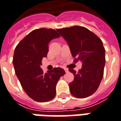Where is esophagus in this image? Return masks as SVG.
Listing matches in <instances>:
<instances>
[{"mask_svg": "<svg viewBox=\"0 0 121 121\" xmlns=\"http://www.w3.org/2000/svg\"><path fill=\"white\" fill-rule=\"evenodd\" d=\"M64 70H65V72L66 73H68V72H69L68 69L66 68H64Z\"/></svg>", "mask_w": 121, "mask_h": 121, "instance_id": "1", "label": "esophagus"}]
</instances>
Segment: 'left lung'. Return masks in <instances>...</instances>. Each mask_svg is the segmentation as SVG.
<instances>
[{
  "label": "left lung",
  "instance_id": "left-lung-1",
  "mask_svg": "<svg viewBox=\"0 0 121 121\" xmlns=\"http://www.w3.org/2000/svg\"><path fill=\"white\" fill-rule=\"evenodd\" d=\"M57 31L67 41L73 61L82 63L78 72L69 68L74 76L73 81L69 84L71 94L78 98L91 96L98 89L104 75L105 49L102 40L81 26L57 29Z\"/></svg>",
  "mask_w": 121,
  "mask_h": 121
}]
</instances>
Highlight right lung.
I'll return each mask as SVG.
<instances>
[{"label":"right lung","instance_id":"right-lung-1","mask_svg":"<svg viewBox=\"0 0 121 121\" xmlns=\"http://www.w3.org/2000/svg\"><path fill=\"white\" fill-rule=\"evenodd\" d=\"M60 37L57 30L41 28L30 32L15 48L13 63L15 73L26 94L37 102H48L56 96V87L65 72L54 68L44 73L41 61L47 57L49 41Z\"/></svg>","mask_w":121,"mask_h":121}]
</instances>
